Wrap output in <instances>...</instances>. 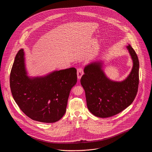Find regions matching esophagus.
<instances>
[{"instance_id": "1", "label": "esophagus", "mask_w": 152, "mask_h": 152, "mask_svg": "<svg viewBox=\"0 0 152 152\" xmlns=\"http://www.w3.org/2000/svg\"><path fill=\"white\" fill-rule=\"evenodd\" d=\"M84 74V71L82 68H78L77 69V78L78 79H80L83 75Z\"/></svg>"}]
</instances>
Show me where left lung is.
Wrapping results in <instances>:
<instances>
[{"label":"left lung","mask_w":152,"mask_h":152,"mask_svg":"<svg viewBox=\"0 0 152 152\" xmlns=\"http://www.w3.org/2000/svg\"><path fill=\"white\" fill-rule=\"evenodd\" d=\"M133 60V68L122 81L108 79L102 70L101 62L86 65L80 80L87 107L94 116L107 118L115 116L128 107L134 100L139 84V61L130 45L126 47Z\"/></svg>","instance_id":"1"}]
</instances>
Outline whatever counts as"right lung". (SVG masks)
<instances>
[{"label":"right lung","instance_id":"add662e5","mask_svg":"<svg viewBox=\"0 0 152 152\" xmlns=\"http://www.w3.org/2000/svg\"><path fill=\"white\" fill-rule=\"evenodd\" d=\"M76 82L77 71L73 67L29 77L23 49L16 55L10 78L13 98L22 112L33 120L45 123H55L64 115L70 91Z\"/></svg>","mask_w":152,"mask_h":152}]
</instances>
